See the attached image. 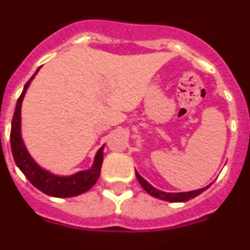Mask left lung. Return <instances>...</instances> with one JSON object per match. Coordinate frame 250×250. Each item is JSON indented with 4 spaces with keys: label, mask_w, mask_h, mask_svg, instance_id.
<instances>
[{
    "label": "left lung",
    "mask_w": 250,
    "mask_h": 250,
    "mask_svg": "<svg viewBox=\"0 0 250 250\" xmlns=\"http://www.w3.org/2000/svg\"><path fill=\"white\" fill-rule=\"evenodd\" d=\"M136 177H137L138 182H140V184L142 186V188H144V189L146 190L148 194H151L152 197H156V198H160V200H163V201H169V202H187V201L192 200V198L197 197L198 194H201L203 190H206L207 188L211 186V184H209V186L205 187V188H201V189H196V190H190V192L167 193V192H163V190H160V189H156L155 187H152L150 183H148L147 180H145L144 178H142L141 175L137 173V171H136Z\"/></svg>",
    "instance_id": "obj_1"
}]
</instances>
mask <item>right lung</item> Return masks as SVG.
<instances>
[{
  "label": "right lung",
  "instance_id": "right-lung-1",
  "mask_svg": "<svg viewBox=\"0 0 250 250\" xmlns=\"http://www.w3.org/2000/svg\"><path fill=\"white\" fill-rule=\"evenodd\" d=\"M38 71H39V68L28 83H25L21 95H20L18 103H16V108H15L14 118H12L11 123V135H10L12 156H14V160L18 167L22 171L25 177L28 178L29 182L35 188H38V189L48 194V196L58 197V198L79 196V194L87 192L96 183V180L99 178L100 169H102L103 164L104 146H102L98 150L95 159H94L93 167L90 169L77 171L76 174L67 175V177L52 174L50 171L45 170V169H43L35 163L34 159L30 156V154L25 147V144L21 137V104L31 80L34 79Z\"/></svg>",
  "mask_w": 250,
  "mask_h": 250
}]
</instances>
